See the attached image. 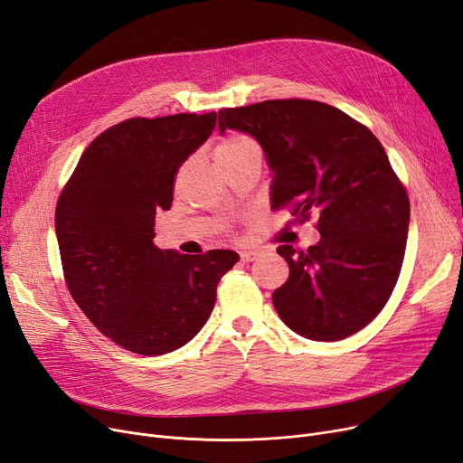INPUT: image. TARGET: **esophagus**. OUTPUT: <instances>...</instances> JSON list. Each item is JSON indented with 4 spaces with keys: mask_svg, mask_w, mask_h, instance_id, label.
Instances as JSON below:
<instances>
[{
    "mask_svg": "<svg viewBox=\"0 0 463 463\" xmlns=\"http://www.w3.org/2000/svg\"><path fill=\"white\" fill-rule=\"evenodd\" d=\"M257 257H259L257 250H248V251L240 253V259H242V263H251V260H255Z\"/></svg>",
    "mask_w": 463,
    "mask_h": 463,
    "instance_id": "esophagus-1",
    "label": "esophagus"
}]
</instances>
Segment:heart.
I'll use <instances>...</instances> for the list:
<instances>
[{"label":"heart","mask_w":463,"mask_h":463,"mask_svg":"<svg viewBox=\"0 0 463 463\" xmlns=\"http://www.w3.org/2000/svg\"><path fill=\"white\" fill-rule=\"evenodd\" d=\"M215 158L219 165H231L248 158H260V149L253 137L246 134H231L221 139L215 147Z\"/></svg>","instance_id":"b5f03b06"}]
</instances>
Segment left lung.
<instances>
[{
	"instance_id": "left-lung-1",
	"label": "left lung",
	"mask_w": 463,
	"mask_h": 463,
	"mask_svg": "<svg viewBox=\"0 0 463 463\" xmlns=\"http://www.w3.org/2000/svg\"><path fill=\"white\" fill-rule=\"evenodd\" d=\"M219 130L251 134L274 172L272 210L317 215L321 238L278 253L289 278L272 293L284 324L312 340L346 338L380 314L397 284L411 203L376 136L316 99H267L219 109Z\"/></svg>"
}]
</instances>
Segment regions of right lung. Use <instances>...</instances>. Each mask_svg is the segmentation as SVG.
<instances>
[{"instance_id":"obj_1","label":"right lung","mask_w":463,"mask_h":463,"mask_svg":"<svg viewBox=\"0 0 463 463\" xmlns=\"http://www.w3.org/2000/svg\"><path fill=\"white\" fill-rule=\"evenodd\" d=\"M217 113L132 117L96 136L58 196L66 286L94 327L139 355H163L204 327L231 250L179 255L153 244L175 174L210 137Z\"/></svg>"}]
</instances>
